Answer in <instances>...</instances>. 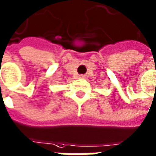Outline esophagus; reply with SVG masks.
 <instances>
[{"mask_svg":"<svg viewBox=\"0 0 156 156\" xmlns=\"http://www.w3.org/2000/svg\"><path fill=\"white\" fill-rule=\"evenodd\" d=\"M84 77H85L84 75H79V76H78V78H84Z\"/></svg>","mask_w":156,"mask_h":156,"instance_id":"1","label":"esophagus"}]
</instances>
